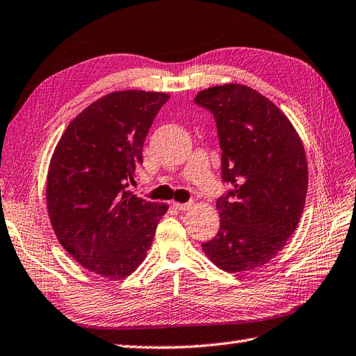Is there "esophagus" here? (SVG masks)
Instances as JSON below:
<instances>
[{
    "mask_svg": "<svg viewBox=\"0 0 356 356\" xmlns=\"http://www.w3.org/2000/svg\"><path fill=\"white\" fill-rule=\"evenodd\" d=\"M173 207H175L177 210H179V211H187V210H190V208H192V202H186V204L173 202Z\"/></svg>",
    "mask_w": 356,
    "mask_h": 356,
    "instance_id": "esophagus-1",
    "label": "esophagus"
}]
</instances>
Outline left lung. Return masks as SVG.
Returning a JSON list of instances; mask_svg holds the SVG:
<instances>
[{
    "instance_id": "1",
    "label": "left lung",
    "mask_w": 356,
    "mask_h": 356,
    "mask_svg": "<svg viewBox=\"0 0 356 356\" xmlns=\"http://www.w3.org/2000/svg\"><path fill=\"white\" fill-rule=\"evenodd\" d=\"M197 106L213 113L222 149V181L232 186L218 199L220 228L202 250L229 273L270 261L296 231L305 207V149L289 118L243 84L199 92Z\"/></svg>"
}]
</instances>
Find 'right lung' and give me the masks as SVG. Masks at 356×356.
<instances>
[{
	"label": "right lung",
	"mask_w": 356,
	"mask_h": 356,
	"mask_svg": "<svg viewBox=\"0 0 356 356\" xmlns=\"http://www.w3.org/2000/svg\"><path fill=\"white\" fill-rule=\"evenodd\" d=\"M169 98L163 92L108 93L67 125L51 157L47 205L56 236L78 264L107 280L136 270L168 210L127 187Z\"/></svg>",
	"instance_id": "1"
}]
</instances>
